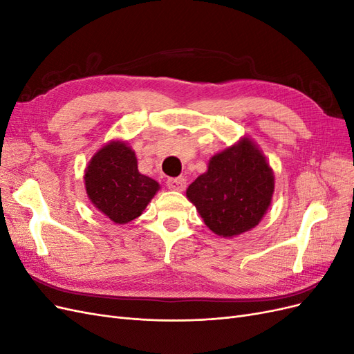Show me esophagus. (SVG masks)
<instances>
[{
    "mask_svg": "<svg viewBox=\"0 0 354 354\" xmlns=\"http://www.w3.org/2000/svg\"><path fill=\"white\" fill-rule=\"evenodd\" d=\"M167 186H168V189H171V190L181 192V190H185V187H186V180H185L183 177L168 178V180H167Z\"/></svg>",
    "mask_w": 354,
    "mask_h": 354,
    "instance_id": "34e87169",
    "label": "esophagus"
}]
</instances>
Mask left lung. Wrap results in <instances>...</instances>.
Here are the masks:
<instances>
[{
  "instance_id": "left-lung-1",
  "label": "left lung",
  "mask_w": 354,
  "mask_h": 354,
  "mask_svg": "<svg viewBox=\"0 0 354 354\" xmlns=\"http://www.w3.org/2000/svg\"><path fill=\"white\" fill-rule=\"evenodd\" d=\"M274 176L257 145L243 137L209 159L186 196L209 230L232 238L254 229L269 208Z\"/></svg>"
}]
</instances>
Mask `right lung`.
I'll return each mask as SVG.
<instances>
[{
    "instance_id": "right-lung-1",
    "label": "right lung",
    "mask_w": 354,
    "mask_h": 354,
    "mask_svg": "<svg viewBox=\"0 0 354 354\" xmlns=\"http://www.w3.org/2000/svg\"><path fill=\"white\" fill-rule=\"evenodd\" d=\"M84 180L93 205L116 224L142 216L159 190L158 181L138 173L134 151L121 140L104 145L91 158Z\"/></svg>"
}]
</instances>
